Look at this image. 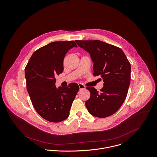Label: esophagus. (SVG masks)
Returning <instances> with one entry per match:
<instances>
[{
    "label": "esophagus",
    "instance_id": "obj_1",
    "mask_svg": "<svg viewBox=\"0 0 157 157\" xmlns=\"http://www.w3.org/2000/svg\"><path fill=\"white\" fill-rule=\"evenodd\" d=\"M78 86H79V89L80 90H84V89H85L86 88V87L82 84H78Z\"/></svg>",
    "mask_w": 157,
    "mask_h": 157
}]
</instances>
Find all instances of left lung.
Listing matches in <instances>:
<instances>
[{"label": "left lung", "instance_id": "obj_1", "mask_svg": "<svg viewBox=\"0 0 157 157\" xmlns=\"http://www.w3.org/2000/svg\"><path fill=\"white\" fill-rule=\"evenodd\" d=\"M90 54L93 73L103 79L104 87L97 91L87 87L90 98L86 106L92 116L105 118L114 114L123 104L131 79V64L122 49L100 40H76ZM101 79V78H100Z\"/></svg>", "mask_w": 157, "mask_h": 157}]
</instances>
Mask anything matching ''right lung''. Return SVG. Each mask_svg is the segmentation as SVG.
<instances>
[{
    "mask_svg": "<svg viewBox=\"0 0 157 157\" xmlns=\"http://www.w3.org/2000/svg\"><path fill=\"white\" fill-rule=\"evenodd\" d=\"M73 47L74 41H55L33 54L25 67L26 87L37 113L51 122H60L69 116L70 108L79 90L76 83L67 87H55V76L64 70L66 54Z\"/></svg>",
    "mask_w": 157,
    "mask_h": 157,
    "instance_id": "obj_1",
    "label": "right lung"
}]
</instances>
